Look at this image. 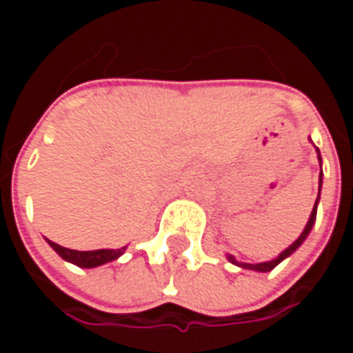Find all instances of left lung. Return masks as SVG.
Returning a JSON list of instances; mask_svg holds the SVG:
<instances>
[{"mask_svg": "<svg viewBox=\"0 0 353 353\" xmlns=\"http://www.w3.org/2000/svg\"><path fill=\"white\" fill-rule=\"evenodd\" d=\"M312 141V139H310ZM316 153H318V161H319V168H321V153H319V149L316 147ZM321 185H323V172H319V192H321ZM319 192H318V199H316V204H314V208H312V214L310 217H308V223H306V227H304V230L301 232V236L296 238L293 244L289 245V248H285L283 252L276 257V259L272 261H265V263H242V261H236V257L234 255H230V253H227V259H229V263H232V265L240 266V268H245V270H255V272H270L272 268H276V266L280 265L281 261L288 259L291 253H295L299 248H301V244H303L304 240L308 238V234H310L312 227H314V223H316V215H318V204H319Z\"/></svg>", "mask_w": 353, "mask_h": 353, "instance_id": "8db88e82", "label": "left lung"}]
</instances>
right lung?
Returning a JSON list of instances; mask_svg holds the SVG:
<instances>
[{
    "label": "right lung",
    "instance_id": "1",
    "mask_svg": "<svg viewBox=\"0 0 353 353\" xmlns=\"http://www.w3.org/2000/svg\"><path fill=\"white\" fill-rule=\"evenodd\" d=\"M49 245L54 250V252L62 257L68 263L79 266V268H96V266L105 265V263H111V261L119 259L128 245H124L121 250H94V252H77V250H68V248H62L58 245L57 242L52 240H47Z\"/></svg>",
    "mask_w": 353,
    "mask_h": 353
}]
</instances>
